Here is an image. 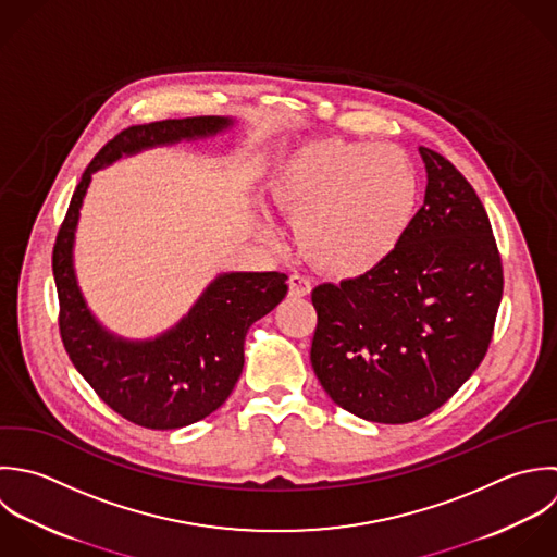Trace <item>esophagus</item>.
I'll use <instances>...</instances> for the list:
<instances>
[{"instance_id":"obj_1","label":"esophagus","mask_w":557,"mask_h":557,"mask_svg":"<svg viewBox=\"0 0 557 557\" xmlns=\"http://www.w3.org/2000/svg\"><path fill=\"white\" fill-rule=\"evenodd\" d=\"M288 284H290V297H308V295H310V290H312L310 280H308V277H304V275H299V273L290 275Z\"/></svg>"}]
</instances>
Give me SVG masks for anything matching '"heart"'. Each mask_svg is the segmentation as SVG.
Returning a JSON list of instances; mask_svg holds the SVG:
<instances>
[{"mask_svg": "<svg viewBox=\"0 0 557 557\" xmlns=\"http://www.w3.org/2000/svg\"><path fill=\"white\" fill-rule=\"evenodd\" d=\"M269 195L295 221L301 256L325 275L351 280L382 267L406 238L419 175L395 145L319 138L275 164ZM262 230L269 234L271 223Z\"/></svg>", "mask_w": 557, "mask_h": 557, "instance_id": "b5f03b06", "label": "heart"}]
</instances>
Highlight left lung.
Returning <instances> with one entry per match:
<instances>
[{
  "label": "left lung",
  "mask_w": 557,
  "mask_h": 557,
  "mask_svg": "<svg viewBox=\"0 0 557 557\" xmlns=\"http://www.w3.org/2000/svg\"><path fill=\"white\" fill-rule=\"evenodd\" d=\"M421 210L375 271L312 290L310 362L347 412L401 425L438 410L480 367L504 295L484 203L441 153L419 147Z\"/></svg>",
  "instance_id": "8db88e82"
}]
</instances>
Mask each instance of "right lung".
Listing matches in <instances>:
<instances>
[{
  "label": "right lung",
  "instance_id": "1",
  "mask_svg": "<svg viewBox=\"0 0 557 557\" xmlns=\"http://www.w3.org/2000/svg\"><path fill=\"white\" fill-rule=\"evenodd\" d=\"M232 116H188L116 134L84 171L53 247L60 336L77 373L123 419L147 430H177L212 414L234 391L249 327L288 293L286 273H219L190 310L151 338H125L88 308L75 273V232L92 173L156 147L208 140L236 127Z\"/></svg>",
  "mask_w": 557,
  "mask_h": 557
}]
</instances>
